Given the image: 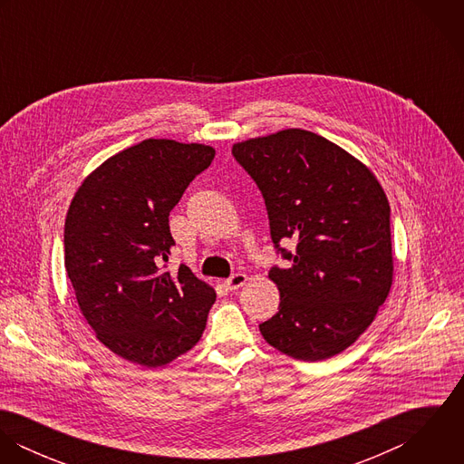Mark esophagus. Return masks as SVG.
I'll list each match as a JSON object with an SVG mask.
<instances>
[{
  "instance_id": "obj_1",
  "label": "esophagus",
  "mask_w": 464,
  "mask_h": 464,
  "mask_svg": "<svg viewBox=\"0 0 464 464\" xmlns=\"http://www.w3.org/2000/svg\"><path fill=\"white\" fill-rule=\"evenodd\" d=\"M246 280H248V276H246L245 273H236V275H232L230 278L225 280V285H227V289L236 291V289L243 287V285L246 284Z\"/></svg>"
}]
</instances>
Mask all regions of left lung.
Segmentation results:
<instances>
[{"label": "left lung", "instance_id": "left-lung-1", "mask_svg": "<svg viewBox=\"0 0 464 464\" xmlns=\"http://www.w3.org/2000/svg\"><path fill=\"white\" fill-rule=\"evenodd\" d=\"M263 193L278 313L266 341L300 361L341 353L366 331L393 284L390 203L375 175L318 133L287 129L232 148ZM293 238L295 253L279 246Z\"/></svg>", "mask_w": 464, "mask_h": 464}]
</instances>
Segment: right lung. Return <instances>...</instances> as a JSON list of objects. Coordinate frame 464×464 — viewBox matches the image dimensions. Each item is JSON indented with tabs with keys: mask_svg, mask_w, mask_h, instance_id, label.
I'll return each mask as SVG.
<instances>
[{
	"mask_svg": "<svg viewBox=\"0 0 464 464\" xmlns=\"http://www.w3.org/2000/svg\"><path fill=\"white\" fill-rule=\"evenodd\" d=\"M214 148L146 139L96 168L78 188L64 227L66 271L96 337L120 357L164 366L191 350L214 289L180 265L164 271L169 212L207 169Z\"/></svg>",
	"mask_w": 464,
	"mask_h": 464,
	"instance_id": "1",
	"label": "right lung"
}]
</instances>
